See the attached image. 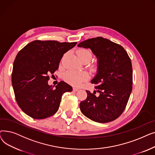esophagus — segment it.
Returning a JSON list of instances; mask_svg holds the SVG:
<instances>
[{
  "mask_svg": "<svg viewBox=\"0 0 155 155\" xmlns=\"http://www.w3.org/2000/svg\"><path fill=\"white\" fill-rule=\"evenodd\" d=\"M73 91H74V92H77V91H78L79 89L77 88H73Z\"/></svg>",
  "mask_w": 155,
  "mask_h": 155,
  "instance_id": "obj_1",
  "label": "esophagus"
}]
</instances>
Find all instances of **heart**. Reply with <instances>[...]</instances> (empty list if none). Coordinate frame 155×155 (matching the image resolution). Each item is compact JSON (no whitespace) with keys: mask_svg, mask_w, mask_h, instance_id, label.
Returning a JSON list of instances; mask_svg holds the SVG:
<instances>
[{"mask_svg":"<svg viewBox=\"0 0 155 155\" xmlns=\"http://www.w3.org/2000/svg\"><path fill=\"white\" fill-rule=\"evenodd\" d=\"M77 55L81 61L85 59L90 61L92 56L91 51L87 49H81L78 50L77 51ZM64 79L69 84L78 87L89 79V75L86 71L70 70L64 73Z\"/></svg>","mask_w":155,"mask_h":155,"instance_id":"heart-1","label":"heart"}]
</instances>
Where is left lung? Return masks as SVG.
I'll list each match as a JSON object with an SVG mask.
<instances>
[{
    "label": "left lung",
    "instance_id": "8db88e82",
    "mask_svg": "<svg viewBox=\"0 0 155 155\" xmlns=\"http://www.w3.org/2000/svg\"><path fill=\"white\" fill-rule=\"evenodd\" d=\"M78 46L90 48L98 60V70L91 83L99 95L86 91L87 97L80 102V110L97 123L114 120L124 112L132 91L131 59L123 46L102 37L87 39Z\"/></svg>",
    "mask_w": 155,
    "mask_h": 155
}]
</instances>
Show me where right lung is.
I'll use <instances>...</instances> for the list:
<instances>
[{
    "mask_svg": "<svg viewBox=\"0 0 155 155\" xmlns=\"http://www.w3.org/2000/svg\"><path fill=\"white\" fill-rule=\"evenodd\" d=\"M77 42L35 40L18 53L13 64L12 84L15 100L31 117L43 119L58 111L62 95L72 87L61 81L55 88L48 84L58 69L63 54Z\"/></svg>",
    "mask_w": 155,
    "mask_h": 155,
    "instance_id": "obj_1",
    "label": "right lung"
}]
</instances>
